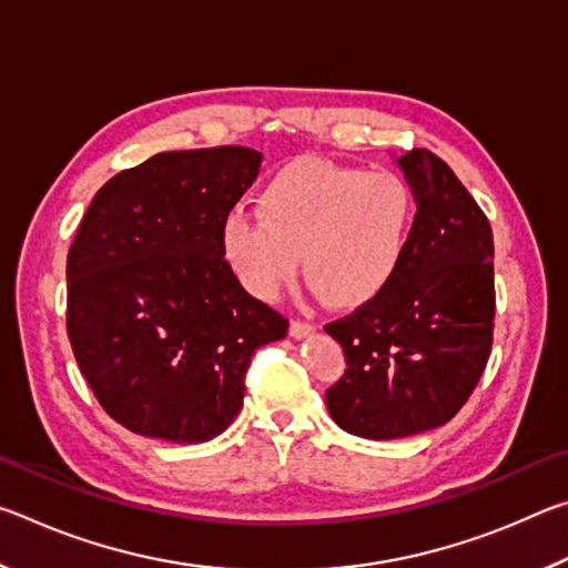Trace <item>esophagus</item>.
<instances>
[{
    "label": "esophagus",
    "instance_id": "34e87169",
    "mask_svg": "<svg viewBox=\"0 0 568 568\" xmlns=\"http://www.w3.org/2000/svg\"><path fill=\"white\" fill-rule=\"evenodd\" d=\"M313 331H315L313 323L301 321V318H293L291 321V335H293V338H307V335H311Z\"/></svg>",
    "mask_w": 568,
    "mask_h": 568
}]
</instances>
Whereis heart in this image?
I'll return each instance as SVG.
<instances>
[{
    "mask_svg": "<svg viewBox=\"0 0 568 568\" xmlns=\"http://www.w3.org/2000/svg\"><path fill=\"white\" fill-rule=\"evenodd\" d=\"M257 210L261 217L233 210L223 225V255L245 291L273 301L301 255L315 293L348 307L371 301L396 275L416 200L388 170L297 160L265 182Z\"/></svg>",
    "mask_w": 568,
    "mask_h": 568,
    "instance_id": "heart-1",
    "label": "heart"
}]
</instances>
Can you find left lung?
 I'll use <instances>...</instances> for the list:
<instances>
[{
	"instance_id": "8db88e82",
	"label": "left lung",
	"mask_w": 568,
	"mask_h": 568,
	"mask_svg": "<svg viewBox=\"0 0 568 568\" xmlns=\"http://www.w3.org/2000/svg\"><path fill=\"white\" fill-rule=\"evenodd\" d=\"M416 197L406 255L388 285L325 325L343 376L325 390L353 436L390 440L448 423L484 376L494 343V233L470 192L428 150L398 158Z\"/></svg>"
}]
</instances>
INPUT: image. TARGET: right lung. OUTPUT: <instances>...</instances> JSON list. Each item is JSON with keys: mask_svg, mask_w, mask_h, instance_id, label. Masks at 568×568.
Returning <instances> with one entry per match:
<instances>
[{"mask_svg": "<svg viewBox=\"0 0 568 568\" xmlns=\"http://www.w3.org/2000/svg\"><path fill=\"white\" fill-rule=\"evenodd\" d=\"M261 152H160L104 182L67 255V335L94 398L132 434L203 444L243 408L253 353L287 318L223 255Z\"/></svg>", "mask_w": 568, "mask_h": 568, "instance_id": "1", "label": "right lung"}]
</instances>
